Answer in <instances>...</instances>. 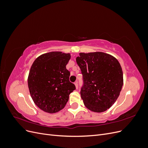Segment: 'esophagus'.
I'll use <instances>...</instances> for the list:
<instances>
[{
	"mask_svg": "<svg viewBox=\"0 0 148 148\" xmlns=\"http://www.w3.org/2000/svg\"><path fill=\"white\" fill-rule=\"evenodd\" d=\"M75 86H76V88L78 89V82H76L75 83Z\"/></svg>",
	"mask_w": 148,
	"mask_h": 148,
	"instance_id": "obj_1",
	"label": "esophagus"
}]
</instances>
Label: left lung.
I'll return each instance as SVG.
<instances>
[{
	"mask_svg": "<svg viewBox=\"0 0 148 148\" xmlns=\"http://www.w3.org/2000/svg\"><path fill=\"white\" fill-rule=\"evenodd\" d=\"M77 63L83 75L82 99L95 112L107 110L115 102L123 86V72L119 61L102 52L79 53Z\"/></svg>",
	"mask_w": 148,
	"mask_h": 148,
	"instance_id": "8db88e82",
	"label": "left lung"
}]
</instances>
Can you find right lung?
Returning <instances> with one entry per match:
<instances>
[{"instance_id":"add662e5","label":"right lung","mask_w":148,"mask_h":148,"mask_svg":"<svg viewBox=\"0 0 148 148\" xmlns=\"http://www.w3.org/2000/svg\"><path fill=\"white\" fill-rule=\"evenodd\" d=\"M70 58V53L51 52L38 57L31 67L28 78L30 95L35 104L46 112L64 109L69 95L76 89L66 69Z\"/></svg>"}]
</instances>
